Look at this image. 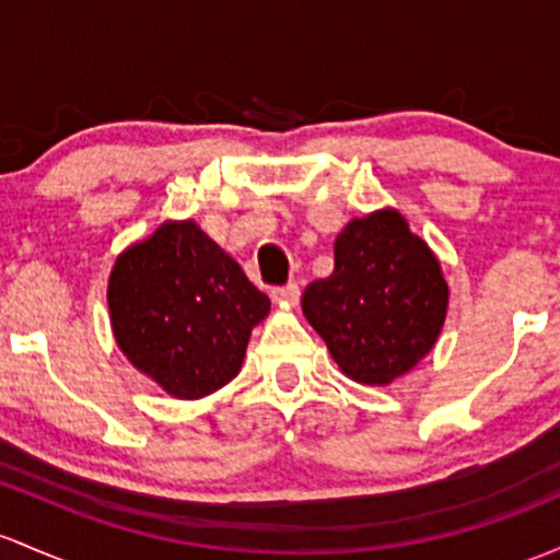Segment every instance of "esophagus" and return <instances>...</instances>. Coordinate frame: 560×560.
I'll list each match as a JSON object with an SVG mask.
<instances>
[{"mask_svg":"<svg viewBox=\"0 0 560 560\" xmlns=\"http://www.w3.org/2000/svg\"><path fill=\"white\" fill-rule=\"evenodd\" d=\"M270 298H273L276 305H281V308H294L300 300V287L298 284H287V287H276L273 292H270Z\"/></svg>","mask_w":560,"mask_h":560,"instance_id":"34e87169","label":"esophagus"}]
</instances>
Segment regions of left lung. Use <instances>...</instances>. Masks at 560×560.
Wrapping results in <instances>:
<instances>
[{"mask_svg":"<svg viewBox=\"0 0 560 560\" xmlns=\"http://www.w3.org/2000/svg\"><path fill=\"white\" fill-rule=\"evenodd\" d=\"M450 287L439 260L396 210L350 220L335 270L303 292V313L350 380L388 385L439 340Z\"/></svg>","mask_w":560,"mask_h":560,"instance_id":"left-lung-1","label":"left lung"}]
</instances>
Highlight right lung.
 Listing matches in <instances>:
<instances>
[{
    "mask_svg": "<svg viewBox=\"0 0 560 560\" xmlns=\"http://www.w3.org/2000/svg\"><path fill=\"white\" fill-rule=\"evenodd\" d=\"M108 311L121 353L175 398L210 396L242 370L270 300L194 220L116 257Z\"/></svg>",
    "mask_w": 560,
    "mask_h": 560,
    "instance_id": "right-lung-1",
    "label": "right lung"
}]
</instances>
